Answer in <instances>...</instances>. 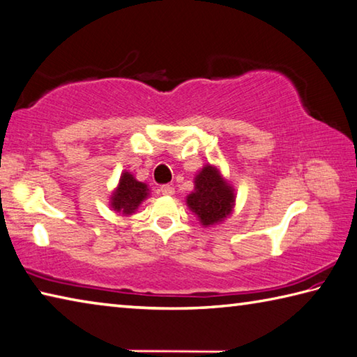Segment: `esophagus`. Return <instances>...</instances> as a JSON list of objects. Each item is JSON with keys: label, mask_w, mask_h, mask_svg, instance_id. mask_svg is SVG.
<instances>
[{"label": "esophagus", "mask_w": 357, "mask_h": 357, "mask_svg": "<svg viewBox=\"0 0 357 357\" xmlns=\"http://www.w3.org/2000/svg\"><path fill=\"white\" fill-rule=\"evenodd\" d=\"M160 193L162 195H165V197H172L173 193H174V187L173 185H162L160 187Z\"/></svg>", "instance_id": "obj_1"}]
</instances>
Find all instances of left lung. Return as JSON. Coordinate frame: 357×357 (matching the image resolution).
<instances>
[{"instance_id":"1","label":"left lung","mask_w":357,"mask_h":357,"mask_svg":"<svg viewBox=\"0 0 357 357\" xmlns=\"http://www.w3.org/2000/svg\"><path fill=\"white\" fill-rule=\"evenodd\" d=\"M193 192L185 198V204L198 217V222L209 228L223 223L236 206V189L223 178L220 168L206 164L195 174Z\"/></svg>"}]
</instances>
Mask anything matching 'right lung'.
<instances>
[{
    "mask_svg": "<svg viewBox=\"0 0 357 357\" xmlns=\"http://www.w3.org/2000/svg\"><path fill=\"white\" fill-rule=\"evenodd\" d=\"M148 197H150L148 185L145 183H140L134 178V174L125 170L121 173L115 190L112 192L109 206L120 215L129 217L139 209L142 201H145Z\"/></svg>",
    "mask_w": 357,
    "mask_h": 357,
    "instance_id": "right-lung-1",
    "label": "right lung"
}]
</instances>
